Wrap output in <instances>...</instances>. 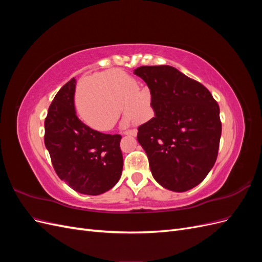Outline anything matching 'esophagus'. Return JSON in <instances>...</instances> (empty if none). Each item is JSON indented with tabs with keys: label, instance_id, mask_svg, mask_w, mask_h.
I'll list each match as a JSON object with an SVG mask.
<instances>
[{
	"label": "esophagus",
	"instance_id": "esophagus-1",
	"mask_svg": "<svg viewBox=\"0 0 262 262\" xmlns=\"http://www.w3.org/2000/svg\"><path fill=\"white\" fill-rule=\"evenodd\" d=\"M125 136H132V137H137L138 130L137 129H131V130H126L123 132Z\"/></svg>",
	"mask_w": 262,
	"mask_h": 262
}]
</instances>
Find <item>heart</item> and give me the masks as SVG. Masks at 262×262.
<instances>
[{"label": "heart", "mask_w": 262, "mask_h": 262, "mask_svg": "<svg viewBox=\"0 0 262 262\" xmlns=\"http://www.w3.org/2000/svg\"><path fill=\"white\" fill-rule=\"evenodd\" d=\"M136 85L132 78L120 71L110 70L96 76L94 87L83 86L77 95V110L83 120L98 130H107L120 115L125 122L142 121L146 98L132 90ZM95 90H94L93 89Z\"/></svg>", "instance_id": "1"}]
</instances>
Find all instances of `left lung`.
Returning a JSON list of instances; mask_svg holds the SVG:
<instances>
[{
	"label": "left lung",
	"instance_id": "1",
	"mask_svg": "<svg viewBox=\"0 0 262 262\" xmlns=\"http://www.w3.org/2000/svg\"><path fill=\"white\" fill-rule=\"evenodd\" d=\"M149 89L155 116L141 124L138 142L154 179L176 192L192 189L215 164L222 123L207 87L169 66L134 70Z\"/></svg>",
	"mask_w": 262,
	"mask_h": 262
}]
</instances>
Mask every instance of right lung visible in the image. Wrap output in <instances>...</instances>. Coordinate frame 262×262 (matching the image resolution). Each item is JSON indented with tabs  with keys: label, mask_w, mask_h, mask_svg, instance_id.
Instances as JSON below:
<instances>
[{
	"label": "right lung",
	"mask_w": 262,
	"mask_h": 262,
	"mask_svg": "<svg viewBox=\"0 0 262 262\" xmlns=\"http://www.w3.org/2000/svg\"><path fill=\"white\" fill-rule=\"evenodd\" d=\"M73 77L55 95L45 120V145L61 180L75 191L97 195L121 177L120 134L93 130L77 118Z\"/></svg>",
	"instance_id": "1"
}]
</instances>
